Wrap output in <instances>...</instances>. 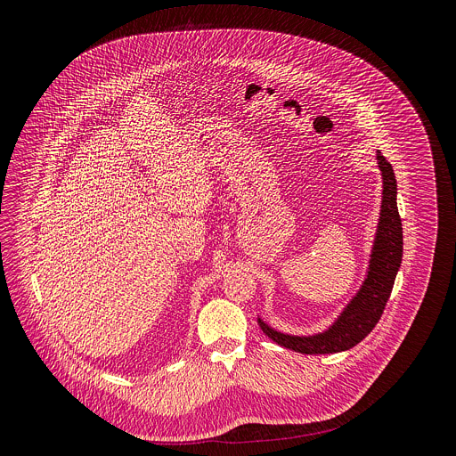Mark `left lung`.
I'll return each mask as SVG.
<instances>
[{"instance_id":"8db88e82","label":"left lung","mask_w":456,"mask_h":456,"mask_svg":"<svg viewBox=\"0 0 456 456\" xmlns=\"http://www.w3.org/2000/svg\"><path fill=\"white\" fill-rule=\"evenodd\" d=\"M378 167L383 179V198L378 230L369 258L365 279L354 297L338 313L333 323L316 333L293 335L263 322L258 323L265 335L273 342L302 354H328L347 351L363 340L381 320L385 305L390 298L393 282L402 263V221L396 207V179L390 163L378 151Z\"/></svg>"}]
</instances>
